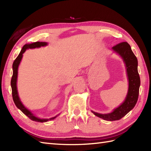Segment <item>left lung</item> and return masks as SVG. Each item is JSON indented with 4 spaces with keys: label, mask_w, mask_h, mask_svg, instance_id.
<instances>
[{
    "label": "left lung",
    "mask_w": 151,
    "mask_h": 151,
    "mask_svg": "<svg viewBox=\"0 0 151 151\" xmlns=\"http://www.w3.org/2000/svg\"><path fill=\"white\" fill-rule=\"evenodd\" d=\"M112 49L122 57L126 65L129 83L127 97L122 104L115 108L111 113L101 114L91 111L96 116L110 121L121 119L134 108L138 99L140 86V78L137 71V59L130 45L127 42H122L112 47Z\"/></svg>",
    "instance_id": "obj_1"
}]
</instances>
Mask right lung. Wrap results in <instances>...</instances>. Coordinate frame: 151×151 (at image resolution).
<instances>
[{
	"label": "right lung",
	"instance_id": "right-lung-1",
	"mask_svg": "<svg viewBox=\"0 0 151 151\" xmlns=\"http://www.w3.org/2000/svg\"><path fill=\"white\" fill-rule=\"evenodd\" d=\"M47 45V43L46 42H40V41H37V42H35L31 44H26L24 45L21 49L20 53L18 55V56L16 58V59L14 60V63H13V75L11 80V86H12V97H13V100L15 104L16 105L19 110H20L22 113L25 114L31 120L37 121V122H41V123H43V122H47L49 120L54 119H55L57 116L52 117L50 119H40L35 116V115L32 113L30 111L28 110L27 108L24 106V105L22 104V102L20 101V99L19 97L18 93H17V70H18V67L19 63H20L21 59L22 58V54H23L27 49H34V48L36 47H40L42 46H45Z\"/></svg>",
	"mask_w": 151,
	"mask_h": 151
}]
</instances>
